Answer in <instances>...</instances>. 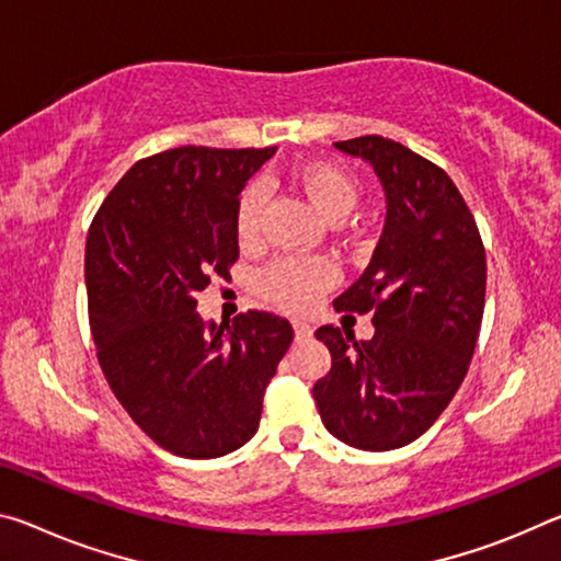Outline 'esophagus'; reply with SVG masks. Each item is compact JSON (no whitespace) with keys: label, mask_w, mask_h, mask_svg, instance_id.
Wrapping results in <instances>:
<instances>
[{"label":"esophagus","mask_w":561,"mask_h":561,"mask_svg":"<svg viewBox=\"0 0 561 561\" xmlns=\"http://www.w3.org/2000/svg\"><path fill=\"white\" fill-rule=\"evenodd\" d=\"M312 324L309 322H301V319H295V334H297V340H309V336H312Z\"/></svg>","instance_id":"obj_1"}]
</instances>
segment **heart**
<instances>
[{"instance_id": "b5f03b06", "label": "heart", "mask_w": 561, "mask_h": 561, "mask_svg": "<svg viewBox=\"0 0 561 561\" xmlns=\"http://www.w3.org/2000/svg\"><path fill=\"white\" fill-rule=\"evenodd\" d=\"M297 184L307 199L329 221H340L357 207V182L342 167L329 162H309L297 172ZM264 204V186L249 182L237 199L234 232L242 244H252L260 234V215ZM332 282V266L314 256H284L272 262L256 279L262 297L287 309H305Z\"/></svg>"}]
</instances>
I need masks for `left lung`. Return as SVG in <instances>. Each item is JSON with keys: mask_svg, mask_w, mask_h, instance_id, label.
<instances>
[{"mask_svg": "<svg viewBox=\"0 0 561 561\" xmlns=\"http://www.w3.org/2000/svg\"><path fill=\"white\" fill-rule=\"evenodd\" d=\"M334 147L375 167L387 221L367 270L334 299L336 312L375 314V336L357 342L346 329L319 327L332 369L312 394L336 439L397 449L439 420L467 377L484 314L486 254L442 167L379 135Z\"/></svg>", "mask_w": 561, "mask_h": 561, "instance_id": "8db88e82", "label": "left lung"}]
</instances>
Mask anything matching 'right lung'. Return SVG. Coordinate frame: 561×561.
Here are the masks:
<instances>
[{"instance_id":"right-lung-1","label":"right lung","mask_w":561,"mask_h":561,"mask_svg":"<svg viewBox=\"0 0 561 561\" xmlns=\"http://www.w3.org/2000/svg\"><path fill=\"white\" fill-rule=\"evenodd\" d=\"M277 147H176L122 176L87 234L96 359L141 432L172 455L211 459L254 437L295 329L272 312L204 324L197 291L239 260L242 186Z\"/></svg>"}]
</instances>
